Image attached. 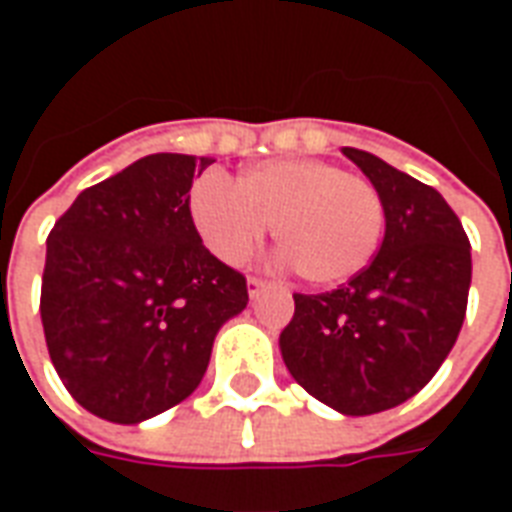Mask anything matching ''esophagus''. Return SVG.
Instances as JSON below:
<instances>
[{
  "instance_id": "1",
  "label": "esophagus",
  "mask_w": 512,
  "mask_h": 512,
  "mask_svg": "<svg viewBox=\"0 0 512 512\" xmlns=\"http://www.w3.org/2000/svg\"><path fill=\"white\" fill-rule=\"evenodd\" d=\"M246 285H249V299H257V296H260L263 290L271 288V282H268V279H263V277H249V282H246Z\"/></svg>"
}]
</instances>
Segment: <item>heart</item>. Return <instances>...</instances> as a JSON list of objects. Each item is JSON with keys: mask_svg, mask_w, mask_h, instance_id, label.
Listing matches in <instances>:
<instances>
[{"mask_svg": "<svg viewBox=\"0 0 512 512\" xmlns=\"http://www.w3.org/2000/svg\"><path fill=\"white\" fill-rule=\"evenodd\" d=\"M191 219L224 263H244L274 222L277 244L312 285H337L373 260L384 202L370 180L318 158L249 167L238 186L208 175L191 189Z\"/></svg>", "mask_w": 512, "mask_h": 512, "instance_id": "b5f03b06", "label": "heart"}]
</instances>
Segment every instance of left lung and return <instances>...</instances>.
<instances>
[{"mask_svg": "<svg viewBox=\"0 0 512 512\" xmlns=\"http://www.w3.org/2000/svg\"><path fill=\"white\" fill-rule=\"evenodd\" d=\"M384 202L373 263L329 293H296L279 351L315 400L367 417L414 397L447 359L466 315L472 246L439 191L367 150L343 147Z\"/></svg>", "mask_w": 512, "mask_h": 512, "instance_id": "1", "label": "left lung"}]
</instances>
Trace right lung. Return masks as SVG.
<instances>
[{
  "instance_id": "add662e5",
  "label": "right lung",
  "mask_w": 512,
  "mask_h": 512,
  "mask_svg": "<svg viewBox=\"0 0 512 512\" xmlns=\"http://www.w3.org/2000/svg\"><path fill=\"white\" fill-rule=\"evenodd\" d=\"M213 158L153 153L84 189L46 241L40 318L57 376L90 414L156 417L200 386L244 274L202 246L191 183Z\"/></svg>"
}]
</instances>
